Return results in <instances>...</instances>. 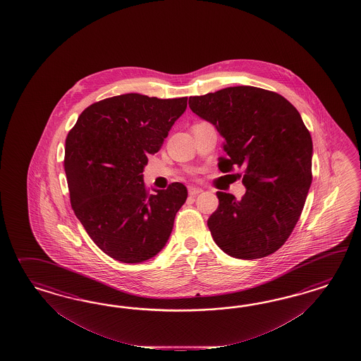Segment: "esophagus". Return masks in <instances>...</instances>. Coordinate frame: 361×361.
<instances>
[{
  "instance_id": "34e87169",
  "label": "esophagus",
  "mask_w": 361,
  "mask_h": 361,
  "mask_svg": "<svg viewBox=\"0 0 361 361\" xmlns=\"http://www.w3.org/2000/svg\"><path fill=\"white\" fill-rule=\"evenodd\" d=\"M188 192H189L190 196H197V195H200V193L202 192V189H201V188H197V186H189V188H188Z\"/></svg>"
}]
</instances>
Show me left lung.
Listing matches in <instances>:
<instances>
[{"mask_svg": "<svg viewBox=\"0 0 361 361\" xmlns=\"http://www.w3.org/2000/svg\"><path fill=\"white\" fill-rule=\"evenodd\" d=\"M189 107L224 137L221 172L243 168L240 200L217 192L208 226L219 249L240 259L276 252L295 228L312 181V139L282 95L237 86L190 97Z\"/></svg>", "mask_w": 361, "mask_h": 361, "instance_id": "obj_1", "label": "left lung"}]
</instances>
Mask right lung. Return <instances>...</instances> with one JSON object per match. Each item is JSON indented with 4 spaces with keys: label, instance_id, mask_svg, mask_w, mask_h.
<instances>
[{
    "label": "right lung",
    "instance_id": "obj_1",
    "mask_svg": "<svg viewBox=\"0 0 361 361\" xmlns=\"http://www.w3.org/2000/svg\"><path fill=\"white\" fill-rule=\"evenodd\" d=\"M188 98L124 94L85 109L66 139L65 172L71 207L102 252L140 263L161 252L176 213L188 197L172 183L149 195L142 180Z\"/></svg>",
    "mask_w": 361,
    "mask_h": 361
}]
</instances>
